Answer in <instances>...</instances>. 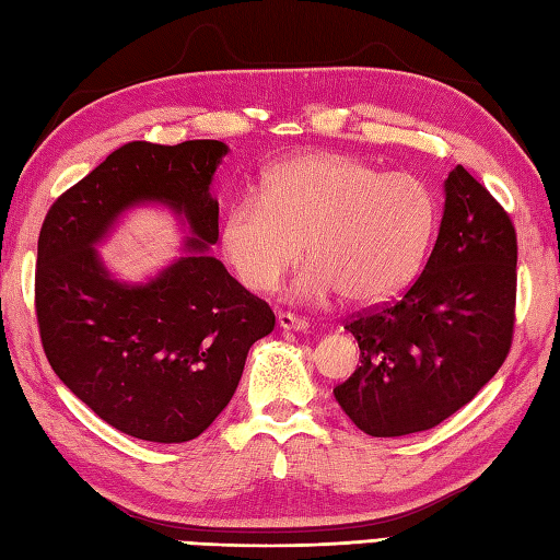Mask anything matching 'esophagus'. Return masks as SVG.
<instances>
[{"mask_svg": "<svg viewBox=\"0 0 560 560\" xmlns=\"http://www.w3.org/2000/svg\"><path fill=\"white\" fill-rule=\"evenodd\" d=\"M277 323L281 329H295V331H305L307 327H311V323L307 319L299 317V315H291V313H279L277 315Z\"/></svg>", "mask_w": 560, "mask_h": 560, "instance_id": "1", "label": "esophagus"}]
</instances>
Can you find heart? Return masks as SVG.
Returning a JSON list of instances; mask_svg holds the SVG:
<instances>
[{"instance_id": "1", "label": "heart", "mask_w": 560, "mask_h": 560, "mask_svg": "<svg viewBox=\"0 0 560 560\" xmlns=\"http://www.w3.org/2000/svg\"><path fill=\"white\" fill-rule=\"evenodd\" d=\"M440 207L413 173H383L347 153H299L265 175V192L233 199L219 245L225 265L249 291L279 287L305 249L293 299L341 291L355 305L397 295L421 269Z\"/></svg>"}]
</instances>
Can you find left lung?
Returning a JSON list of instances; mask_svg holds the SVG:
<instances>
[{
    "label": "left lung",
    "mask_w": 560,
    "mask_h": 560,
    "mask_svg": "<svg viewBox=\"0 0 560 560\" xmlns=\"http://www.w3.org/2000/svg\"><path fill=\"white\" fill-rule=\"evenodd\" d=\"M517 235L508 211L457 165L421 277L395 303L351 315L361 365L335 387L373 438L428 431L469 404L513 343Z\"/></svg>",
    "instance_id": "1"
}]
</instances>
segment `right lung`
Masks as SVG:
<instances>
[{"mask_svg":"<svg viewBox=\"0 0 560 560\" xmlns=\"http://www.w3.org/2000/svg\"><path fill=\"white\" fill-rule=\"evenodd\" d=\"M229 147L129 141L47 211L35 313L57 377L105 423L149 443L205 433L241 383L271 307L207 249L219 241L211 180ZM156 200L188 221L186 255L147 284L104 269L95 245L127 209Z\"/></svg>","mask_w":560,"mask_h":560,"instance_id":"obj_1","label":"right lung"}]
</instances>
